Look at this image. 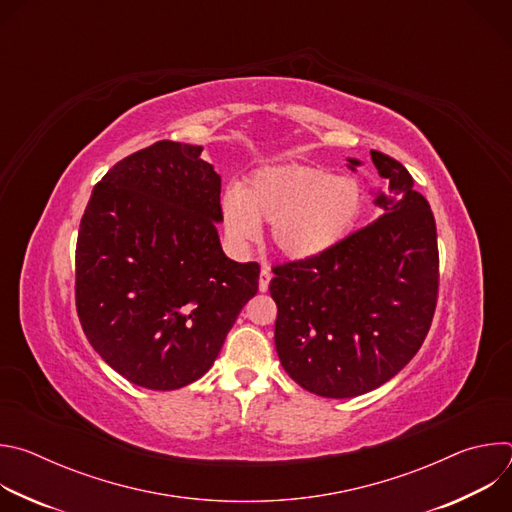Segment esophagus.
<instances>
[{
    "label": "esophagus",
    "mask_w": 512,
    "mask_h": 512,
    "mask_svg": "<svg viewBox=\"0 0 512 512\" xmlns=\"http://www.w3.org/2000/svg\"><path fill=\"white\" fill-rule=\"evenodd\" d=\"M269 281H271V269L267 265H263L261 273H259V291H267L269 289Z\"/></svg>",
    "instance_id": "esophagus-1"
}]
</instances>
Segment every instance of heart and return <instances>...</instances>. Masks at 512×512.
<instances>
[{
	"label": "heart",
	"instance_id": "obj_1",
	"mask_svg": "<svg viewBox=\"0 0 512 512\" xmlns=\"http://www.w3.org/2000/svg\"><path fill=\"white\" fill-rule=\"evenodd\" d=\"M364 194L354 178L318 168H267L247 186L231 184L223 192L225 235L235 249H247L261 237V221L273 223L275 247L291 259L316 257L358 221Z\"/></svg>",
	"mask_w": 512,
	"mask_h": 512
}]
</instances>
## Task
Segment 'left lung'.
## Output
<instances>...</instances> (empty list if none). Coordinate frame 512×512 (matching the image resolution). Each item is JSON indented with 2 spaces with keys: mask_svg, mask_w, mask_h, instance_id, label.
<instances>
[{
  "mask_svg": "<svg viewBox=\"0 0 512 512\" xmlns=\"http://www.w3.org/2000/svg\"><path fill=\"white\" fill-rule=\"evenodd\" d=\"M381 216L328 251L275 265V348L285 373L320 397L348 399L393 379L421 348L440 257L429 202L393 158L371 152ZM358 160L348 158L356 170Z\"/></svg>",
  "mask_w": 512,
  "mask_h": 512,
  "instance_id": "left-lung-1",
  "label": "left lung"
}]
</instances>
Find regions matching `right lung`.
<instances>
[{"label":"right lung","instance_id":"add662e5","mask_svg":"<svg viewBox=\"0 0 512 512\" xmlns=\"http://www.w3.org/2000/svg\"><path fill=\"white\" fill-rule=\"evenodd\" d=\"M200 145L156 141L93 188L77 241V312L113 371L174 391L216 360L259 265L223 253L221 176Z\"/></svg>","mask_w":512,"mask_h":512}]
</instances>
